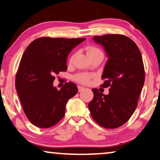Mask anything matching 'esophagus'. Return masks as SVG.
<instances>
[{"label": "esophagus", "instance_id": "obj_1", "mask_svg": "<svg viewBox=\"0 0 160 160\" xmlns=\"http://www.w3.org/2000/svg\"><path fill=\"white\" fill-rule=\"evenodd\" d=\"M78 92H82V91L83 90V89H85V88L84 87H81V86H78Z\"/></svg>", "mask_w": 160, "mask_h": 160}]
</instances>
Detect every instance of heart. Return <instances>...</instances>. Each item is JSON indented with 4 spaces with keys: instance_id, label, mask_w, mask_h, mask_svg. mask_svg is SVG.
I'll return each instance as SVG.
<instances>
[{
    "instance_id": "obj_1",
    "label": "heart",
    "mask_w": 160,
    "mask_h": 160,
    "mask_svg": "<svg viewBox=\"0 0 160 160\" xmlns=\"http://www.w3.org/2000/svg\"><path fill=\"white\" fill-rule=\"evenodd\" d=\"M87 54L88 55L89 57L97 54H103L102 51H101L99 48L94 47V46H88V47L87 48ZM73 57H74V56H72V58H71L70 59L71 62H72L73 61ZM75 79L77 80L78 82H80L82 83H88L90 82L91 76L88 74H86V73H80V74H78L76 76Z\"/></svg>"
}]
</instances>
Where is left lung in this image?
Wrapping results in <instances>:
<instances>
[{
	"mask_svg": "<svg viewBox=\"0 0 160 160\" xmlns=\"http://www.w3.org/2000/svg\"><path fill=\"white\" fill-rule=\"evenodd\" d=\"M93 39L104 47L108 57L102 87H109V93L105 95L92 88L94 98L88 107L100 126L117 128L128 121L137 107L145 77L142 54L136 43L125 36L107 34Z\"/></svg>",
	"mask_w": 160,
	"mask_h": 160,
	"instance_id": "1",
	"label": "left lung"
}]
</instances>
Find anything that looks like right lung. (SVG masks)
Wrapping results in <instances>:
<instances>
[{
  "instance_id": "right-lung-1",
  "label": "right lung",
  "mask_w": 160,
  "mask_h": 160,
  "mask_svg": "<svg viewBox=\"0 0 160 160\" xmlns=\"http://www.w3.org/2000/svg\"><path fill=\"white\" fill-rule=\"evenodd\" d=\"M85 39L38 38L24 51L16 76V89L27 118L35 126L49 128L64 116L66 103L78 88L69 82L58 90L53 86L54 76L67 70L68 54Z\"/></svg>"
}]
</instances>
